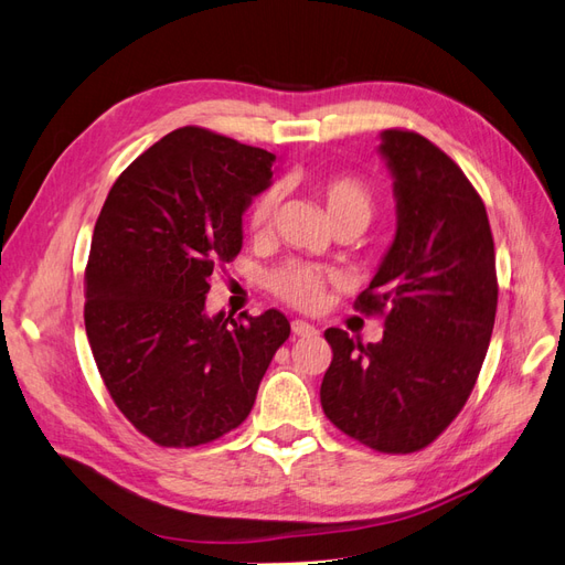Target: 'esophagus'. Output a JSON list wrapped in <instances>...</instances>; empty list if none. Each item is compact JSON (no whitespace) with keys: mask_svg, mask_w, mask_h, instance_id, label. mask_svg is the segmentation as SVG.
<instances>
[{"mask_svg":"<svg viewBox=\"0 0 565 565\" xmlns=\"http://www.w3.org/2000/svg\"><path fill=\"white\" fill-rule=\"evenodd\" d=\"M292 332L297 337H309V334H316L318 330L313 328L311 322H306V320H292Z\"/></svg>","mask_w":565,"mask_h":565,"instance_id":"esophagus-1","label":"esophagus"}]
</instances>
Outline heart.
I'll return each mask as SVG.
<instances>
[{
  "label": "heart",
  "mask_w": 565,
  "mask_h": 565,
  "mask_svg": "<svg viewBox=\"0 0 565 565\" xmlns=\"http://www.w3.org/2000/svg\"><path fill=\"white\" fill-rule=\"evenodd\" d=\"M318 198L322 200L328 216L332 218L334 228H353L363 231L374 212H377V200H374L370 188L353 177H334L316 185ZM278 207L276 188L259 193L254 200L247 226L254 237H262L270 231L273 216ZM330 280V273L313 264L289 262L270 276V287L282 301L297 306V309H316L322 299L324 285Z\"/></svg>",
  "instance_id": "heart-1"
}]
</instances>
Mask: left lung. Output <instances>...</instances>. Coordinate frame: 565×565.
I'll list each match as a JSON object with an SVG mask.
<instances>
[{
    "mask_svg": "<svg viewBox=\"0 0 565 565\" xmlns=\"http://www.w3.org/2000/svg\"><path fill=\"white\" fill-rule=\"evenodd\" d=\"M393 177L396 235L355 309L384 316V337L361 344L339 328L320 386L324 415L363 446L415 452L465 407L490 347L498 273L486 204L429 139L380 134Z\"/></svg>",
    "mask_w": 565,
    "mask_h": 565,
    "instance_id": "obj_1",
    "label": "left lung"
}]
</instances>
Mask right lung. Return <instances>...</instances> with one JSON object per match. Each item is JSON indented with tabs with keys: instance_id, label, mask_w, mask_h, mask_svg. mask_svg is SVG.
I'll return each instance as SVG.
<instances>
[{
	"instance_id": "obj_1",
	"label": "right lung",
	"mask_w": 565,
	"mask_h": 565,
	"mask_svg": "<svg viewBox=\"0 0 565 565\" xmlns=\"http://www.w3.org/2000/svg\"><path fill=\"white\" fill-rule=\"evenodd\" d=\"M273 162L268 150L181 127L119 174L98 214L84 328L119 413L158 446L195 448L237 429L289 337L276 309L247 322L204 311Z\"/></svg>"
}]
</instances>
